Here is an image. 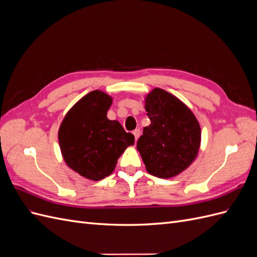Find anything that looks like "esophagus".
Segmentation results:
<instances>
[{
  "label": "esophagus",
  "mask_w": 257,
  "mask_h": 257,
  "mask_svg": "<svg viewBox=\"0 0 257 257\" xmlns=\"http://www.w3.org/2000/svg\"><path fill=\"white\" fill-rule=\"evenodd\" d=\"M133 134H134V136H135V141H138L139 136H141V130L136 128V130L133 132Z\"/></svg>",
  "instance_id": "obj_1"
}]
</instances>
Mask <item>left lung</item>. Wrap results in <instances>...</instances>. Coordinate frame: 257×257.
Instances as JSON below:
<instances>
[{
    "instance_id": "obj_1",
    "label": "left lung",
    "mask_w": 257,
    "mask_h": 257,
    "mask_svg": "<svg viewBox=\"0 0 257 257\" xmlns=\"http://www.w3.org/2000/svg\"><path fill=\"white\" fill-rule=\"evenodd\" d=\"M151 123L137 142L147 172L168 179L178 176L196 159L201 131L195 114L182 100L155 88L145 98Z\"/></svg>"
}]
</instances>
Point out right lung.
<instances>
[{"label": "right lung", "mask_w": 257, "mask_h": 257, "mask_svg": "<svg viewBox=\"0 0 257 257\" xmlns=\"http://www.w3.org/2000/svg\"><path fill=\"white\" fill-rule=\"evenodd\" d=\"M112 97L94 90L80 98L65 114L58 138L62 157L75 173L98 181L111 175L121 154L135 137L116 120L107 118Z\"/></svg>", "instance_id": "obj_1"}]
</instances>
